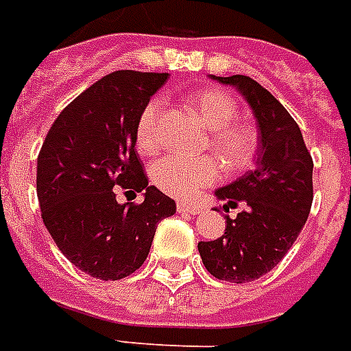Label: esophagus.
<instances>
[{
	"label": "esophagus",
	"instance_id": "obj_1",
	"mask_svg": "<svg viewBox=\"0 0 351 351\" xmlns=\"http://www.w3.org/2000/svg\"><path fill=\"white\" fill-rule=\"evenodd\" d=\"M199 205L189 204V202H178V213H183V215H197L199 213Z\"/></svg>",
	"mask_w": 351,
	"mask_h": 351
}]
</instances>
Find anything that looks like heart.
<instances>
[{
	"label": "heart",
	"instance_id": "b5f03b06",
	"mask_svg": "<svg viewBox=\"0 0 351 351\" xmlns=\"http://www.w3.org/2000/svg\"><path fill=\"white\" fill-rule=\"evenodd\" d=\"M191 109L209 129V144L216 159L228 172H244L254 165L259 152V133L247 122L237 120L239 104L231 94L218 88H207L192 94ZM162 110L165 99H149L136 122V146L144 154H154L162 142ZM213 157H179L166 155L149 168V178L159 191L170 196H194L199 189L213 185L220 176V165Z\"/></svg>",
	"mask_w": 351,
	"mask_h": 351
}]
</instances>
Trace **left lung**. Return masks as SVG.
Wrapping results in <instances>:
<instances>
[{
    "mask_svg": "<svg viewBox=\"0 0 351 351\" xmlns=\"http://www.w3.org/2000/svg\"><path fill=\"white\" fill-rule=\"evenodd\" d=\"M213 79L237 86L254 109L259 154L254 170L216 191L241 213L226 216L223 235L197 250L216 279L247 283L270 272L302 233L313 205V157L294 118L265 86L247 75Z\"/></svg>",
    "mask_w": 351,
    "mask_h": 351,
    "instance_id": "obj_1",
    "label": "left lung"
}]
</instances>
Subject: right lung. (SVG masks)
<instances>
[{"instance_id":"1","label":"right lung","mask_w":351,"mask_h":351,"mask_svg":"<svg viewBox=\"0 0 351 351\" xmlns=\"http://www.w3.org/2000/svg\"><path fill=\"white\" fill-rule=\"evenodd\" d=\"M168 73L118 70L62 109L36 160L42 220L66 259L104 281L138 270L172 197L147 185L136 154V122ZM145 192L118 204L115 191Z\"/></svg>"}]
</instances>
